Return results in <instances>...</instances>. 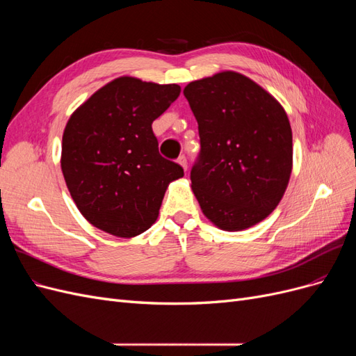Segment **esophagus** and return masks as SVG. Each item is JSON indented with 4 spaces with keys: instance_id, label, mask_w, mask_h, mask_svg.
Here are the masks:
<instances>
[{
    "instance_id": "34e87169",
    "label": "esophagus",
    "mask_w": 356,
    "mask_h": 356,
    "mask_svg": "<svg viewBox=\"0 0 356 356\" xmlns=\"http://www.w3.org/2000/svg\"><path fill=\"white\" fill-rule=\"evenodd\" d=\"M178 163L181 165V168H182V169L187 170V159H186V156H179V159H178Z\"/></svg>"
}]
</instances>
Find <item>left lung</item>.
I'll list each match as a JSON object with an SVG mask.
<instances>
[{
    "label": "left lung",
    "mask_w": 356,
    "mask_h": 356,
    "mask_svg": "<svg viewBox=\"0 0 356 356\" xmlns=\"http://www.w3.org/2000/svg\"><path fill=\"white\" fill-rule=\"evenodd\" d=\"M199 124L191 190L213 225L241 232L281 202L293 170V131L284 106L246 75L221 71L186 86Z\"/></svg>",
    "instance_id": "8db88e82"
}]
</instances>
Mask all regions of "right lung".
<instances>
[{"label": "right lung", "mask_w": 356, "mask_h": 356, "mask_svg": "<svg viewBox=\"0 0 356 356\" xmlns=\"http://www.w3.org/2000/svg\"><path fill=\"white\" fill-rule=\"evenodd\" d=\"M178 84L114 79L75 110L62 136L60 168L72 200L96 229L134 238L159 217L172 181L184 177L159 154L152 124L179 96Z\"/></svg>", "instance_id": "obj_1"}]
</instances>
